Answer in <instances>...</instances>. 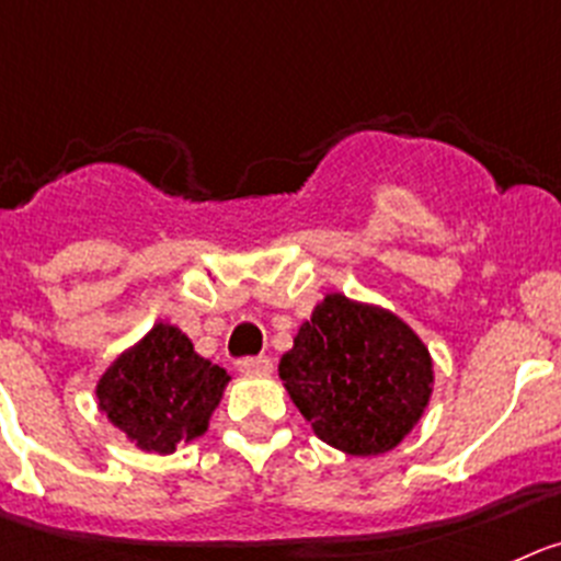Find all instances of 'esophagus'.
<instances>
[{
	"label": "esophagus",
	"mask_w": 561,
	"mask_h": 561,
	"mask_svg": "<svg viewBox=\"0 0 561 561\" xmlns=\"http://www.w3.org/2000/svg\"><path fill=\"white\" fill-rule=\"evenodd\" d=\"M238 370L243 376H268L274 370V363L268 357H249V359H240Z\"/></svg>",
	"instance_id": "obj_1"
}]
</instances>
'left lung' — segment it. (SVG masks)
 I'll return each instance as SVG.
<instances>
[{"instance_id": "obj_1", "label": "left lung", "mask_w": 561, "mask_h": 561, "mask_svg": "<svg viewBox=\"0 0 561 561\" xmlns=\"http://www.w3.org/2000/svg\"><path fill=\"white\" fill-rule=\"evenodd\" d=\"M279 379L327 446L348 457H379L426 412L434 363L396 312L327 293L282 354Z\"/></svg>"}]
</instances>
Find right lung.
Masks as SVG:
<instances>
[{"instance_id":"right-lung-1","label":"right lung","mask_w":561,"mask_h":561,"mask_svg":"<svg viewBox=\"0 0 561 561\" xmlns=\"http://www.w3.org/2000/svg\"><path fill=\"white\" fill-rule=\"evenodd\" d=\"M229 379L180 327L160 321L99 376L96 404L135 448L165 457L207 432Z\"/></svg>"}]
</instances>
